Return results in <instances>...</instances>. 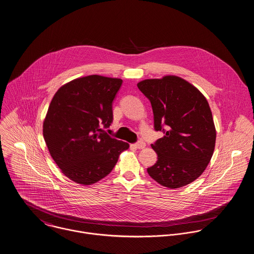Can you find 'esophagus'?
I'll use <instances>...</instances> for the list:
<instances>
[{
    "mask_svg": "<svg viewBox=\"0 0 254 254\" xmlns=\"http://www.w3.org/2000/svg\"><path fill=\"white\" fill-rule=\"evenodd\" d=\"M135 147H136V148H138V149H142V148H144V147H145V142H143V141L139 140V141H138L137 143H135Z\"/></svg>",
    "mask_w": 254,
    "mask_h": 254,
    "instance_id": "34e87169",
    "label": "esophagus"
}]
</instances>
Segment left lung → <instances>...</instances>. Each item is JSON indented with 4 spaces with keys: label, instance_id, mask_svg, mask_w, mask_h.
I'll use <instances>...</instances> for the list:
<instances>
[{
    "label": "left lung",
    "instance_id": "1",
    "mask_svg": "<svg viewBox=\"0 0 254 254\" xmlns=\"http://www.w3.org/2000/svg\"><path fill=\"white\" fill-rule=\"evenodd\" d=\"M138 87L151 103L154 129L165 134L151 144L158 160L147 168L148 175L172 189L191 184L206 170L215 145L216 131L207 99L177 75L144 79Z\"/></svg>",
    "mask_w": 254,
    "mask_h": 254
}]
</instances>
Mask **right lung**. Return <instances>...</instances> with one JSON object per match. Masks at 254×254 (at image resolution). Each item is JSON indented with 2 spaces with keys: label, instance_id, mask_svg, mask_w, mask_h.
Returning a JSON list of instances; mask_svg holds the SVG:
<instances>
[{
  "label": "right lung",
  "instance_id": "add662e5",
  "mask_svg": "<svg viewBox=\"0 0 254 254\" xmlns=\"http://www.w3.org/2000/svg\"><path fill=\"white\" fill-rule=\"evenodd\" d=\"M122 79L98 74L61 86L47 110L43 133L51 157L70 181L90 185L107 177L129 143L101 126L113 122V102Z\"/></svg>",
  "mask_w": 254,
  "mask_h": 254
}]
</instances>
